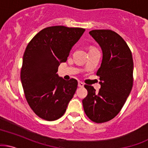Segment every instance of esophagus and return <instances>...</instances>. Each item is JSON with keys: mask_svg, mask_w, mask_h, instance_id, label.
<instances>
[{"mask_svg": "<svg viewBox=\"0 0 148 148\" xmlns=\"http://www.w3.org/2000/svg\"><path fill=\"white\" fill-rule=\"evenodd\" d=\"M84 84L83 82H78V86L79 87H84Z\"/></svg>", "mask_w": 148, "mask_h": 148, "instance_id": "obj_1", "label": "esophagus"}]
</instances>
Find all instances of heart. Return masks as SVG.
I'll return each instance as SVG.
<instances>
[{"label":"heart","mask_w":148,"mask_h":148,"mask_svg":"<svg viewBox=\"0 0 148 148\" xmlns=\"http://www.w3.org/2000/svg\"><path fill=\"white\" fill-rule=\"evenodd\" d=\"M93 48H90V50H91V49H93Z\"/></svg>","instance_id":"heart-1"}]
</instances>
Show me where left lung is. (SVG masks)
Returning a JSON list of instances; mask_svg holds the SVG:
<instances>
[{
	"label": "left lung",
	"mask_w": 148,
	"mask_h": 148,
	"mask_svg": "<svg viewBox=\"0 0 148 148\" xmlns=\"http://www.w3.org/2000/svg\"><path fill=\"white\" fill-rule=\"evenodd\" d=\"M103 50V60L96 73L101 87L98 92L84 85L88 95L82 100L86 114L92 121L104 123L121 111L134 83L132 53L122 37L110 29L89 32Z\"/></svg>",
	"instance_id": "obj_1"
}]
</instances>
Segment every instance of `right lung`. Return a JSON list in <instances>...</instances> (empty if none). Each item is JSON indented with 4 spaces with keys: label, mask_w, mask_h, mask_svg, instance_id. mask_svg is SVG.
<instances>
[{
    "label": "right lung",
    "mask_w": 148,
    "mask_h": 148,
    "mask_svg": "<svg viewBox=\"0 0 148 148\" xmlns=\"http://www.w3.org/2000/svg\"><path fill=\"white\" fill-rule=\"evenodd\" d=\"M85 29L53 26L40 31L24 51L20 78L29 107L41 119L60 118L77 88L76 79L66 81L56 74Z\"/></svg>",
    "instance_id": "obj_1"
}]
</instances>
